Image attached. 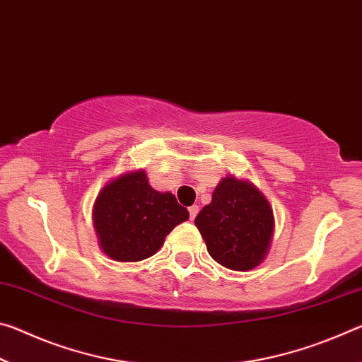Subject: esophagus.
I'll return each instance as SVG.
<instances>
[{
	"mask_svg": "<svg viewBox=\"0 0 362 362\" xmlns=\"http://www.w3.org/2000/svg\"><path fill=\"white\" fill-rule=\"evenodd\" d=\"M188 212H189V218L194 220V217L198 216V212H199V207H198V206H192V207H188Z\"/></svg>",
	"mask_w": 362,
	"mask_h": 362,
	"instance_id": "esophagus-1",
	"label": "esophagus"
}]
</instances>
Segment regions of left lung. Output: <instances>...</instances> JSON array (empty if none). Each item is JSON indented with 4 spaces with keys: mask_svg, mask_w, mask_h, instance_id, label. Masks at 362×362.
<instances>
[{
    "mask_svg": "<svg viewBox=\"0 0 362 362\" xmlns=\"http://www.w3.org/2000/svg\"><path fill=\"white\" fill-rule=\"evenodd\" d=\"M194 225L214 260L235 272H249L265 260L274 216L254 183L226 175L214 189L211 204L196 216Z\"/></svg>",
    "mask_w": 362,
    "mask_h": 362,
    "instance_id": "1",
    "label": "left lung"
}]
</instances>
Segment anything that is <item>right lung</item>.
I'll return each mask as SVG.
<instances>
[{
    "mask_svg": "<svg viewBox=\"0 0 362 362\" xmlns=\"http://www.w3.org/2000/svg\"><path fill=\"white\" fill-rule=\"evenodd\" d=\"M189 214L169 192L150 187L144 169L127 170L97 194L93 222L103 254L116 262L155 255L170 231Z\"/></svg>",
    "mask_w": 362,
    "mask_h": 362,
    "instance_id": "obj_1",
    "label": "right lung"
}]
</instances>
